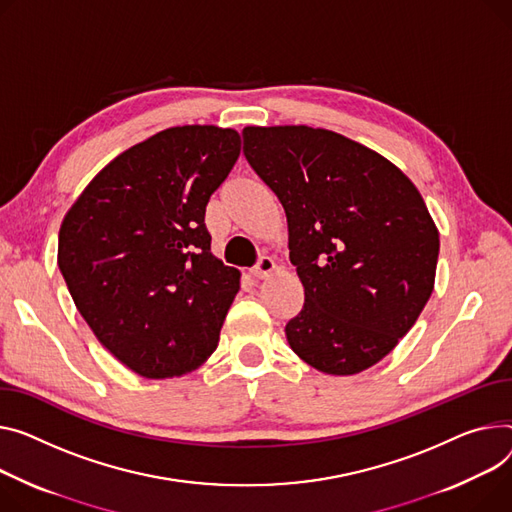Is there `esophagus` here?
Masks as SVG:
<instances>
[{"instance_id":"1","label":"esophagus","mask_w":512,"mask_h":512,"mask_svg":"<svg viewBox=\"0 0 512 512\" xmlns=\"http://www.w3.org/2000/svg\"><path fill=\"white\" fill-rule=\"evenodd\" d=\"M274 269H276L274 259H271V257H261L259 263L251 269V276H253L255 280H265V278L271 276V271H274Z\"/></svg>"}]
</instances>
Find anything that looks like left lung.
I'll return each instance as SVG.
<instances>
[{"instance_id": "left-lung-1", "label": "left lung", "mask_w": 512, "mask_h": 512, "mask_svg": "<svg viewBox=\"0 0 512 512\" xmlns=\"http://www.w3.org/2000/svg\"><path fill=\"white\" fill-rule=\"evenodd\" d=\"M243 152L282 203L304 288L286 337L335 377L383 360L434 290L438 228L418 187L379 152L306 125L243 129Z\"/></svg>"}]
</instances>
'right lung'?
<instances>
[{"label":"right lung","mask_w":512,"mask_h":512,"mask_svg":"<svg viewBox=\"0 0 512 512\" xmlns=\"http://www.w3.org/2000/svg\"><path fill=\"white\" fill-rule=\"evenodd\" d=\"M238 154L230 127H168L113 158L61 222L76 309L140 377H183L218 346L241 271L212 255L203 218Z\"/></svg>","instance_id":"add662e5"}]
</instances>
